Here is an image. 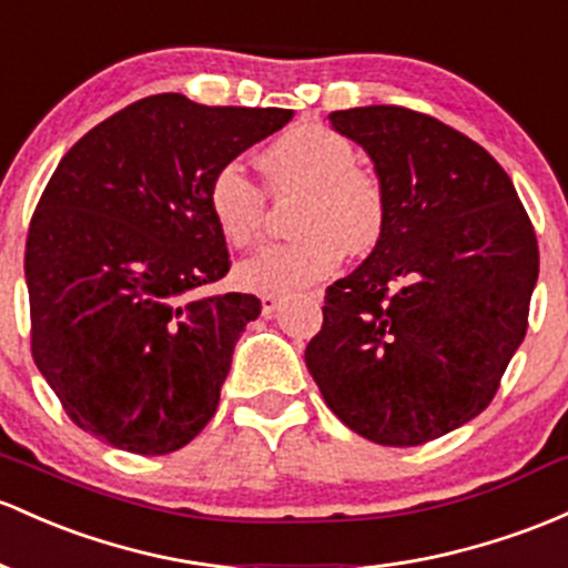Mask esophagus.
Wrapping results in <instances>:
<instances>
[{
	"label": "esophagus",
	"instance_id": "obj_1",
	"mask_svg": "<svg viewBox=\"0 0 568 568\" xmlns=\"http://www.w3.org/2000/svg\"><path fill=\"white\" fill-rule=\"evenodd\" d=\"M280 304H283V298H280V296H274V294L261 296V310H264L266 317H272L274 313H277Z\"/></svg>",
	"mask_w": 568,
	"mask_h": 568
}]
</instances>
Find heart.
Wrapping results in <instances>:
<instances>
[{
  "label": "heart",
  "instance_id": "obj_1",
  "mask_svg": "<svg viewBox=\"0 0 568 568\" xmlns=\"http://www.w3.org/2000/svg\"><path fill=\"white\" fill-rule=\"evenodd\" d=\"M274 196L298 193L291 242L264 247L242 261V285L264 294H291L328 277L347 253H369L388 223L383 180L355 164L351 142L321 123H296L261 153ZM207 210L217 232L247 247L264 232L266 193L240 164L217 166L207 183Z\"/></svg>",
  "mask_w": 568,
  "mask_h": 568
}]
</instances>
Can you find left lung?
<instances>
[{
  "label": "left lung",
  "instance_id": "left-lung-1",
  "mask_svg": "<svg viewBox=\"0 0 568 568\" xmlns=\"http://www.w3.org/2000/svg\"><path fill=\"white\" fill-rule=\"evenodd\" d=\"M328 121L369 153L388 223L369 258L328 285L304 361L347 428L415 447L496 396L528 328L537 234L509 174L447 123L396 104Z\"/></svg>",
  "mask_w": 568,
  "mask_h": 568
}]
</instances>
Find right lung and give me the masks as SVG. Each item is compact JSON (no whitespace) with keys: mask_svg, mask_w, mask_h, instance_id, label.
<instances>
[{"mask_svg":"<svg viewBox=\"0 0 568 568\" xmlns=\"http://www.w3.org/2000/svg\"><path fill=\"white\" fill-rule=\"evenodd\" d=\"M291 118L155 93L59 161L23 270L31 355L74 426L140 456L207 426L236 339L261 315L251 294H207L232 266L207 183Z\"/></svg>","mask_w":568,"mask_h":568,"instance_id":"1","label":"right lung"}]
</instances>
